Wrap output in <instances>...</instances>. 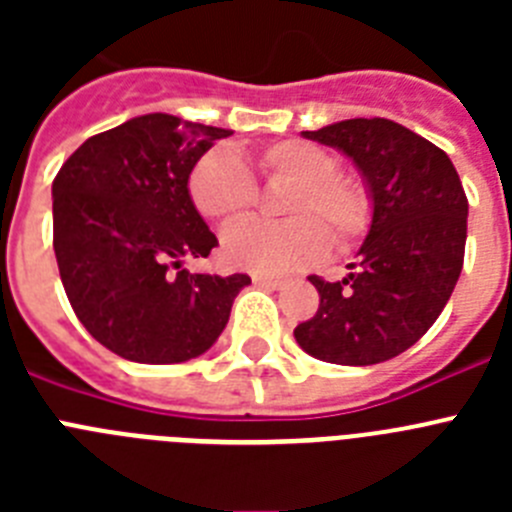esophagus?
<instances>
[{
    "mask_svg": "<svg viewBox=\"0 0 512 512\" xmlns=\"http://www.w3.org/2000/svg\"><path fill=\"white\" fill-rule=\"evenodd\" d=\"M253 284H261V287H269V289H279L282 287V279L269 277V274H253Z\"/></svg>",
    "mask_w": 512,
    "mask_h": 512,
    "instance_id": "1",
    "label": "esophagus"
}]
</instances>
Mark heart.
<instances>
[{
  "instance_id": "heart-1",
  "label": "heart",
  "mask_w": 512,
  "mask_h": 512,
  "mask_svg": "<svg viewBox=\"0 0 512 512\" xmlns=\"http://www.w3.org/2000/svg\"><path fill=\"white\" fill-rule=\"evenodd\" d=\"M256 166L271 184H292L284 197L289 223L246 220L223 235V259L235 269L282 277L323 261L330 236L338 246L364 238L372 225V197L356 179L338 174V156L310 140H282L256 153ZM194 207L210 220L230 223L256 202V184L228 148H215L189 176Z\"/></svg>"
}]
</instances>
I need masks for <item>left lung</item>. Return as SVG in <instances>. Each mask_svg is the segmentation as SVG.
I'll use <instances>...</instances> for the list:
<instances>
[{
  "label": "left lung",
  "mask_w": 512,
  "mask_h": 512,
  "mask_svg": "<svg viewBox=\"0 0 512 512\" xmlns=\"http://www.w3.org/2000/svg\"><path fill=\"white\" fill-rule=\"evenodd\" d=\"M354 161L372 197V225L348 277H310L318 312L295 328L310 356L369 366L408 351L436 323L464 264L469 202L451 158L384 117L305 130Z\"/></svg>",
  "instance_id": "1"
}]
</instances>
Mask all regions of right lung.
Segmentation results:
<instances>
[{
    "label": "right lung",
    "mask_w": 512,
    "mask_h": 512,
    "mask_svg": "<svg viewBox=\"0 0 512 512\" xmlns=\"http://www.w3.org/2000/svg\"><path fill=\"white\" fill-rule=\"evenodd\" d=\"M233 130L153 112L84 140L53 179V251L81 325L112 354L179 364L228 325L248 274L182 269L217 238L189 197L194 164Z\"/></svg>",
    "instance_id": "add662e5"
}]
</instances>
